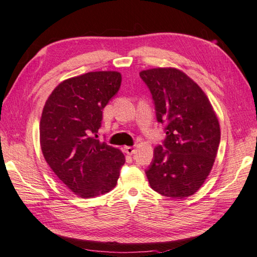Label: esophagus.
Instances as JSON below:
<instances>
[{"mask_svg": "<svg viewBox=\"0 0 257 257\" xmlns=\"http://www.w3.org/2000/svg\"><path fill=\"white\" fill-rule=\"evenodd\" d=\"M125 152L130 156H132L133 154H136V149L133 147H125Z\"/></svg>", "mask_w": 257, "mask_h": 257, "instance_id": "34e87169", "label": "esophagus"}]
</instances>
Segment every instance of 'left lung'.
Here are the masks:
<instances>
[{
  "label": "left lung",
  "instance_id": "left-lung-1",
  "mask_svg": "<svg viewBox=\"0 0 257 257\" xmlns=\"http://www.w3.org/2000/svg\"><path fill=\"white\" fill-rule=\"evenodd\" d=\"M140 76L167 134L164 148H155L148 181L161 195L185 199L199 191L213 167L221 134L217 114L200 85L176 67L143 70Z\"/></svg>",
  "mask_w": 257,
  "mask_h": 257
}]
</instances>
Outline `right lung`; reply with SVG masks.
<instances>
[{"label":"right lung","mask_w":257,"mask_h":257,"mask_svg":"<svg viewBox=\"0 0 257 257\" xmlns=\"http://www.w3.org/2000/svg\"><path fill=\"white\" fill-rule=\"evenodd\" d=\"M117 71L88 72L57 85L45 102L39 141L45 160L64 185L82 199L116 186L125 156L97 136L102 109L119 90Z\"/></svg>","instance_id":"right-lung-1"}]
</instances>
